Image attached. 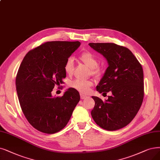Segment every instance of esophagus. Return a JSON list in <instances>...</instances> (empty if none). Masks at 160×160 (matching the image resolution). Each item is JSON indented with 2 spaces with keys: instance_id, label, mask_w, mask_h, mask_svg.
Instances as JSON below:
<instances>
[{
  "instance_id": "obj_1",
  "label": "esophagus",
  "mask_w": 160,
  "mask_h": 160,
  "mask_svg": "<svg viewBox=\"0 0 160 160\" xmlns=\"http://www.w3.org/2000/svg\"><path fill=\"white\" fill-rule=\"evenodd\" d=\"M80 97H81V99H85V98H86L87 97V96L84 95V94H80Z\"/></svg>"
}]
</instances>
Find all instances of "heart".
Masks as SVG:
<instances>
[{"mask_svg": "<svg viewBox=\"0 0 160 160\" xmlns=\"http://www.w3.org/2000/svg\"><path fill=\"white\" fill-rule=\"evenodd\" d=\"M80 59L91 68L92 74L97 75L101 73L102 69L100 66H98V59L97 56L93 53L91 52H82L80 55ZM74 66L75 63L73 58L72 57H69L63 65V69H64L65 73L68 75H71L73 72ZM93 82L91 80L75 79L70 82L69 83L70 87L83 94H87L90 91Z\"/></svg>", "mask_w": 160, "mask_h": 160, "instance_id": "1", "label": "heart"}]
</instances>
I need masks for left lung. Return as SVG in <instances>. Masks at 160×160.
Segmentation results:
<instances>
[{
	"mask_svg": "<svg viewBox=\"0 0 160 160\" xmlns=\"http://www.w3.org/2000/svg\"><path fill=\"white\" fill-rule=\"evenodd\" d=\"M102 54L108 67L97 90L112 95L103 102L92 97L95 102L91 116L98 126L108 131L120 129L135 117L144 98V74L141 64L127 48L115 43H89Z\"/></svg>",
	"mask_w": 160,
	"mask_h": 160,
	"instance_id": "obj_1",
	"label": "left lung"
}]
</instances>
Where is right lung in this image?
<instances>
[{"label":"right lung","mask_w":160,"mask_h":160,"mask_svg":"<svg viewBox=\"0 0 160 160\" xmlns=\"http://www.w3.org/2000/svg\"><path fill=\"white\" fill-rule=\"evenodd\" d=\"M79 41H48L31 50L22 60L16 78L22 110L35 129L54 134L68 124L80 100L69 88L62 97H52L55 85L63 83L66 60L80 46Z\"/></svg>","instance_id":"add662e5"}]
</instances>
